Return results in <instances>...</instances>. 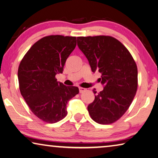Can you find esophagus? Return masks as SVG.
<instances>
[{
    "label": "esophagus",
    "mask_w": 158,
    "mask_h": 158,
    "mask_svg": "<svg viewBox=\"0 0 158 158\" xmlns=\"http://www.w3.org/2000/svg\"><path fill=\"white\" fill-rule=\"evenodd\" d=\"M79 93H81H81L86 91V89H84V88H81V87H79Z\"/></svg>",
    "instance_id": "esophagus-1"
}]
</instances>
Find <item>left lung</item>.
Wrapping results in <instances>:
<instances>
[{"label":"left lung","mask_w":158,"mask_h":158,"mask_svg":"<svg viewBox=\"0 0 158 158\" xmlns=\"http://www.w3.org/2000/svg\"><path fill=\"white\" fill-rule=\"evenodd\" d=\"M77 46L93 72L101 73L104 88L95 96L88 111L95 122L113 123L128 110L136 95L138 70L134 60L121 42L112 36L77 37ZM94 94H96L94 89Z\"/></svg>","instance_id":"left-lung-1"}]
</instances>
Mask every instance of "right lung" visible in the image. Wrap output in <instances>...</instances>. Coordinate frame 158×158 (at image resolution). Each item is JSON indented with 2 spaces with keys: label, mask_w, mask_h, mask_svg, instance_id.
<instances>
[{
  "label": "right lung",
  "mask_w": 158,
  "mask_h": 158,
  "mask_svg": "<svg viewBox=\"0 0 158 158\" xmlns=\"http://www.w3.org/2000/svg\"><path fill=\"white\" fill-rule=\"evenodd\" d=\"M76 45V37L45 36L31 47L19 64L22 96L31 112L44 122L56 123L63 119L67 102L79 94L78 87L64 86L56 79Z\"/></svg>",
  "instance_id": "right-lung-1"
}]
</instances>
